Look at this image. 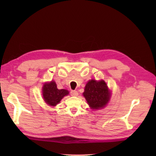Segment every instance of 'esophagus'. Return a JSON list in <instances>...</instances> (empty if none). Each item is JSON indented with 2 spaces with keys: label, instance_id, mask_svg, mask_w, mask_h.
Here are the masks:
<instances>
[{
  "label": "esophagus",
  "instance_id": "obj_1",
  "mask_svg": "<svg viewBox=\"0 0 156 156\" xmlns=\"http://www.w3.org/2000/svg\"><path fill=\"white\" fill-rule=\"evenodd\" d=\"M70 94H71L72 97H77L78 94V92L76 90H72L71 92H70Z\"/></svg>",
  "mask_w": 156,
  "mask_h": 156
}]
</instances>
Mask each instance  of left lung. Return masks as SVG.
<instances>
[{
	"label": "left lung",
	"mask_w": 156,
	"mask_h": 156,
	"mask_svg": "<svg viewBox=\"0 0 156 156\" xmlns=\"http://www.w3.org/2000/svg\"><path fill=\"white\" fill-rule=\"evenodd\" d=\"M83 96L91 108L99 109L108 103L111 94L105 81L91 80L86 85Z\"/></svg>",
	"instance_id": "8db88e82"
}]
</instances>
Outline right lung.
Returning <instances> with one entry per match:
<instances>
[{
  "label": "right lung",
  "mask_w": 156,
  "mask_h": 156,
  "mask_svg": "<svg viewBox=\"0 0 156 156\" xmlns=\"http://www.w3.org/2000/svg\"><path fill=\"white\" fill-rule=\"evenodd\" d=\"M69 92L65 89H58L54 81L45 83L43 87V97L46 103L49 106H55Z\"/></svg>",
  "instance_id": "1"
}]
</instances>
